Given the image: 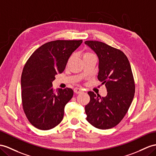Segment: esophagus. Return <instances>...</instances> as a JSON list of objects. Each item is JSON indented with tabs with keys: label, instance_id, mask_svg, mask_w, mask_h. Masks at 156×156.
I'll return each instance as SVG.
<instances>
[{
	"label": "esophagus",
	"instance_id": "34e87169",
	"mask_svg": "<svg viewBox=\"0 0 156 156\" xmlns=\"http://www.w3.org/2000/svg\"><path fill=\"white\" fill-rule=\"evenodd\" d=\"M74 91L76 94H80L82 92V90L81 88H80V87H75V88L74 89Z\"/></svg>",
	"mask_w": 156,
	"mask_h": 156
}]
</instances>
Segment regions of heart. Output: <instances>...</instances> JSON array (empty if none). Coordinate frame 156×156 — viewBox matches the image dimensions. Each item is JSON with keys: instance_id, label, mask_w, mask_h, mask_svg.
<instances>
[{"instance_id": "1", "label": "heart", "mask_w": 156, "mask_h": 156, "mask_svg": "<svg viewBox=\"0 0 156 156\" xmlns=\"http://www.w3.org/2000/svg\"><path fill=\"white\" fill-rule=\"evenodd\" d=\"M93 55H94L92 53H91V52H86V53H84V54H83V57L85 58V57H90V56H93Z\"/></svg>"}]
</instances>
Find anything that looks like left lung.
Segmentation results:
<instances>
[{
    "label": "left lung",
    "mask_w": 156,
    "mask_h": 156,
    "mask_svg": "<svg viewBox=\"0 0 156 156\" xmlns=\"http://www.w3.org/2000/svg\"><path fill=\"white\" fill-rule=\"evenodd\" d=\"M99 58L98 78L105 84V97L88 91L86 120L99 129H111L122 121L133 100L135 83L129 59L122 51L98 41H86Z\"/></svg>",
    "instance_id": "1"
}]
</instances>
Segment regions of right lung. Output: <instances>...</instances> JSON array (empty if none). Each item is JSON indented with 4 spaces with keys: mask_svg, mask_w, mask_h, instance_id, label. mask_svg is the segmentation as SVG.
Segmentation results:
<instances>
[{
    "mask_svg": "<svg viewBox=\"0 0 156 156\" xmlns=\"http://www.w3.org/2000/svg\"><path fill=\"white\" fill-rule=\"evenodd\" d=\"M82 40H55L35 50L23 67L21 76L23 110L30 122L47 130L62 121L66 103L73 90L66 87L55 91V75L65 70L72 53Z\"/></svg>",
    "mask_w": 156,
    "mask_h": 156,
    "instance_id": "right-lung-1",
    "label": "right lung"
}]
</instances>
